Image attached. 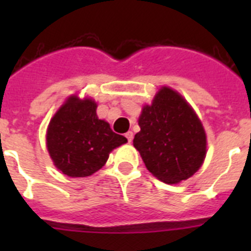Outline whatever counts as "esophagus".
<instances>
[{"mask_svg":"<svg viewBox=\"0 0 251 251\" xmlns=\"http://www.w3.org/2000/svg\"><path fill=\"white\" fill-rule=\"evenodd\" d=\"M126 137H127V139H128V142H132L133 141V132H127L126 133Z\"/></svg>","mask_w":251,"mask_h":251,"instance_id":"34e87169","label":"esophagus"}]
</instances>
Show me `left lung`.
<instances>
[{
  "mask_svg": "<svg viewBox=\"0 0 251 251\" xmlns=\"http://www.w3.org/2000/svg\"><path fill=\"white\" fill-rule=\"evenodd\" d=\"M133 146L162 182L178 183L199 171L206 157V133L182 95L162 86L139 115Z\"/></svg>",
  "mask_w": 251,
  "mask_h": 251,
  "instance_id": "obj_1",
  "label": "left lung"
}]
</instances>
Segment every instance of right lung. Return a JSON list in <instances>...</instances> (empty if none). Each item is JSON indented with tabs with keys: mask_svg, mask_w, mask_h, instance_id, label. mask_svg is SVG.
<instances>
[{
	"mask_svg": "<svg viewBox=\"0 0 251 251\" xmlns=\"http://www.w3.org/2000/svg\"><path fill=\"white\" fill-rule=\"evenodd\" d=\"M127 138L113 132L97 115V103L73 95L55 113L46 132L51 159L69 177H86L100 170L114 148Z\"/></svg>",
	"mask_w": 251,
	"mask_h": 251,
	"instance_id": "obj_1",
	"label": "right lung"
}]
</instances>
